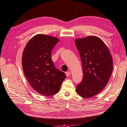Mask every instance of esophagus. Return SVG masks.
Returning a JSON list of instances; mask_svg holds the SVG:
<instances>
[{
  "mask_svg": "<svg viewBox=\"0 0 127 127\" xmlns=\"http://www.w3.org/2000/svg\"><path fill=\"white\" fill-rule=\"evenodd\" d=\"M65 74H66V76H68L70 75V71H66V72H65Z\"/></svg>",
  "mask_w": 127,
  "mask_h": 127,
  "instance_id": "1",
  "label": "esophagus"
}]
</instances>
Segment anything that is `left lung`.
Here are the masks:
<instances>
[{
  "instance_id": "left-lung-1",
  "label": "left lung",
  "mask_w": 127,
  "mask_h": 127,
  "mask_svg": "<svg viewBox=\"0 0 127 127\" xmlns=\"http://www.w3.org/2000/svg\"><path fill=\"white\" fill-rule=\"evenodd\" d=\"M83 66V79L76 92L83 98H91L106 86L113 71V59L103 41L90 36L75 40Z\"/></svg>"
}]
</instances>
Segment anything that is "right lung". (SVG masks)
I'll return each mask as SVG.
<instances>
[{
    "mask_svg": "<svg viewBox=\"0 0 127 127\" xmlns=\"http://www.w3.org/2000/svg\"><path fill=\"white\" fill-rule=\"evenodd\" d=\"M59 41L55 37L36 35L28 41L23 52L22 64L27 79L35 91L46 96L59 92L66 78L51 59L52 51Z\"/></svg>",
    "mask_w": 127,
    "mask_h": 127,
    "instance_id": "add662e5",
    "label": "right lung"
}]
</instances>
